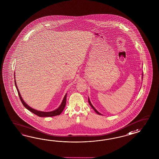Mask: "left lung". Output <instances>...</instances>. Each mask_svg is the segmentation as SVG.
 I'll return each mask as SVG.
<instances>
[{"instance_id": "8db88e82", "label": "left lung", "mask_w": 159, "mask_h": 159, "mask_svg": "<svg viewBox=\"0 0 159 159\" xmlns=\"http://www.w3.org/2000/svg\"><path fill=\"white\" fill-rule=\"evenodd\" d=\"M142 75H143V74H142ZM88 102H89V104H90V106H91V107H92V109H93V110H95V111L96 113L98 114H99V115H102V114L101 113H99L98 111H97V110H96V109L95 108L93 107V105L92 104V103H91V101H90V100H89V98H88Z\"/></svg>"}]
</instances>
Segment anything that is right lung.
Returning a JSON list of instances; mask_svg holds the SVG:
<instances>
[{
  "instance_id": "obj_1",
  "label": "right lung",
  "mask_w": 159,
  "mask_h": 159,
  "mask_svg": "<svg viewBox=\"0 0 159 159\" xmlns=\"http://www.w3.org/2000/svg\"><path fill=\"white\" fill-rule=\"evenodd\" d=\"M14 76H15V75H14ZM14 78H15V77H14ZM14 83H15L16 87V88H17V91L18 92L19 98H20V100H21L22 103H23V105H24V106L26 109H28V110H30V111H31L33 113L36 114V116H39V117H53V116H55L60 115V114L61 113V112L63 111L64 109V107H65V106H66V104L67 93L64 96L63 100L61 103L60 105V106H59L57 109H56L55 110H53V111H48H48H47V112H46V111H41L36 110L35 109H32L31 107H30L27 104L25 103V102L24 101L23 98H22V97H21V96L20 95V92L18 91V88H17V84H16V81L15 80H14Z\"/></svg>"
}]
</instances>
